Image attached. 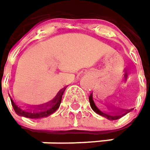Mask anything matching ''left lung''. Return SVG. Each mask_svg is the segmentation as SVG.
Here are the masks:
<instances>
[{
  "label": "left lung",
  "mask_w": 150,
  "mask_h": 150,
  "mask_svg": "<svg viewBox=\"0 0 150 150\" xmlns=\"http://www.w3.org/2000/svg\"><path fill=\"white\" fill-rule=\"evenodd\" d=\"M89 100H90V104H91L92 110L96 112V114L100 115L101 116L105 117L106 119L110 120H115L118 119H120L121 117L125 115L127 113L130 112L131 110H124V109H119L116 108L115 106L112 105H106L107 107V110H100L97 106H96V103L93 99V93H91V96L89 97Z\"/></svg>",
  "instance_id": "left-lung-1"
}]
</instances>
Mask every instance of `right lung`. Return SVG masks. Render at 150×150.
I'll use <instances>...</instances> for the list:
<instances>
[{"mask_svg":"<svg viewBox=\"0 0 150 150\" xmlns=\"http://www.w3.org/2000/svg\"><path fill=\"white\" fill-rule=\"evenodd\" d=\"M65 89H66V87H64L63 89H61L52 100L49 101L45 104H43V105L34 106L32 107V109H31V107L30 108V106L28 107V109L21 108L18 104H16V101L12 100L10 94L9 93L8 94L11 98V105H12L14 110L16 111V113L18 115L30 118V119H41V118L49 116L58 110L59 105L61 103L62 96L65 92Z\"/></svg>","mask_w":150,"mask_h":150,"instance_id":"1","label":"right lung"}]
</instances>
